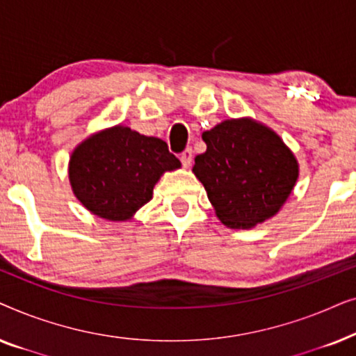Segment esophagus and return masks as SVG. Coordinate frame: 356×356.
I'll return each mask as SVG.
<instances>
[{
    "instance_id": "esophagus-1",
    "label": "esophagus",
    "mask_w": 356,
    "mask_h": 356,
    "mask_svg": "<svg viewBox=\"0 0 356 356\" xmlns=\"http://www.w3.org/2000/svg\"><path fill=\"white\" fill-rule=\"evenodd\" d=\"M179 160H181L183 167L188 168L189 165H191V162H193V149L183 150V154H181V157H179Z\"/></svg>"
}]
</instances>
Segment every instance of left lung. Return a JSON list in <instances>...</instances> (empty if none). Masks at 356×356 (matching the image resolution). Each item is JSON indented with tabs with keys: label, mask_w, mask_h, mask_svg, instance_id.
Listing matches in <instances>:
<instances>
[{
	"label": "left lung",
	"mask_w": 356,
	"mask_h": 356,
	"mask_svg": "<svg viewBox=\"0 0 356 356\" xmlns=\"http://www.w3.org/2000/svg\"><path fill=\"white\" fill-rule=\"evenodd\" d=\"M207 145L194 159L218 220L228 228H252L279 213L293 191L300 165L279 134L245 116L204 131Z\"/></svg>",
	"instance_id": "obj_1"
}]
</instances>
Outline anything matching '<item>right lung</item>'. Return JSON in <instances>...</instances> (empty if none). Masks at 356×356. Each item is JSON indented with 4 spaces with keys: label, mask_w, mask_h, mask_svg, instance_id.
I'll use <instances>...</instances> for the list:
<instances>
[{
    "label": "right lung",
    "mask_w": 356,
    "mask_h": 356,
    "mask_svg": "<svg viewBox=\"0 0 356 356\" xmlns=\"http://www.w3.org/2000/svg\"><path fill=\"white\" fill-rule=\"evenodd\" d=\"M181 162L167 143L116 124L90 134L72 150L70 183L87 211L110 222H126L152 199L165 172Z\"/></svg>",
    "instance_id": "right-lung-1"
}]
</instances>
